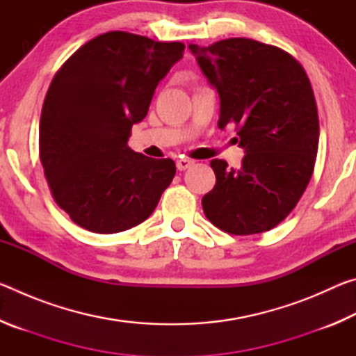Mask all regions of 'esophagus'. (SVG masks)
I'll return each mask as SVG.
<instances>
[{
	"label": "esophagus",
	"mask_w": 356,
	"mask_h": 356,
	"mask_svg": "<svg viewBox=\"0 0 356 356\" xmlns=\"http://www.w3.org/2000/svg\"><path fill=\"white\" fill-rule=\"evenodd\" d=\"M193 163H195V161L190 160V159H179V160H177V170H179V171L188 170V168H190Z\"/></svg>",
	"instance_id": "1"
}]
</instances>
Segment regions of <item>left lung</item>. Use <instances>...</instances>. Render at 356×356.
Segmentation results:
<instances>
[{"label": "left lung", "instance_id": "obj_1", "mask_svg": "<svg viewBox=\"0 0 356 356\" xmlns=\"http://www.w3.org/2000/svg\"><path fill=\"white\" fill-rule=\"evenodd\" d=\"M220 95L218 127L234 125L242 166L215 159L216 184L202 197L207 220L232 236L270 231L297 206L314 171L318 114L311 81L291 53L231 38L190 45Z\"/></svg>", "mask_w": 356, "mask_h": 356}]
</instances>
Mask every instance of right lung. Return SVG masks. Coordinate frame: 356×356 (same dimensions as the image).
<instances>
[{
  "label": "right lung",
  "instance_id": "right-lung-1",
  "mask_svg": "<svg viewBox=\"0 0 356 356\" xmlns=\"http://www.w3.org/2000/svg\"><path fill=\"white\" fill-rule=\"evenodd\" d=\"M182 42L110 31L86 42L53 76L42 105L39 156L55 202L75 225L114 234L140 225L172 182L171 159L127 141Z\"/></svg>",
  "mask_w": 356,
  "mask_h": 356
}]
</instances>
